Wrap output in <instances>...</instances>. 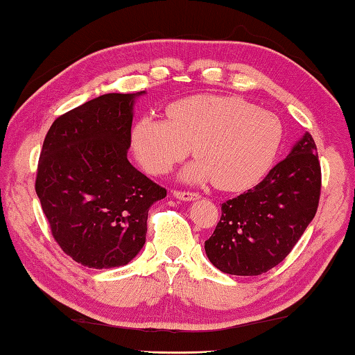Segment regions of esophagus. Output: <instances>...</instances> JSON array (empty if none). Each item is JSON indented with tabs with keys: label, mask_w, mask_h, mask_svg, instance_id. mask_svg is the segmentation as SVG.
I'll return each mask as SVG.
<instances>
[{
	"label": "esophagus",
	"mask_w": 355,
	"mask_h": 355,
	"mask_svg": "<svg viewBox=\"0 0 355 355\" xmlns=\"http://www.w3.org/2000/svg\"><path fill=\"white\" fill-rule=\"evenodd\" d=\"M173 197L183 201H193L200 198V193L189 192V191H173Z\"/></svg>",
	"instance_id": "1"
}]
</instances>
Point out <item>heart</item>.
Returning <instances> with one entry per match:
<instances>
[{
    "label": "heart",
    "mask_w": 355,
    "mask_h": 355,
    "mask_svg": "<svg viewBox=\"0 0 355 355\" xmlns=\"http://www.w3.org/2000/svg\"><path fill=\"white\" fill-rule=\"evenodd\" d=\"M168 119L145 116L132 128V149L149 173L162 175L191 153V182L243 191L266 175L281 149L284 126L276 114L232 96H193L168 107Z\"/></svg>",
    "instance_id": "obj_1"
}]
</instances>
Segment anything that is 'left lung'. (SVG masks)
<instances>
[{
    "label": "left lung",
    "instance_id": "8db88e82",
    "mask_svg": "<svg viewBox=\"0 0 355 355\" xmlns=\"http://www.w3.org/2000/svg\"><path fill=\"white\" fill-rule=\"evenodd\" d=\"M320 187L318 148L305 132L259 184L223 202L220 223L205 243L209 261L227 275L267 273L290 254L313 221Z\"/></svg>",
    "mask_w": 355,
    "mask_h": 355
}]
</instances>
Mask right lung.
<instances>
[{"instance_id":"right-lung-1","label":"right lung","mask_w":355,"mask_h":355,"mask_svg":"<svg viewBox=\"0 0 355 355\" xmlns=\"http://www.w3.org/2000/svg\"><path fill=\"white\" fill-rule=\"evenodd\" d=\"M110 93L59 116L45 135L35 189L51 235L89 268L126 266L146 241L148 212L166 189L128 162L132 105Z\"/></svg>"}]
</instances>
